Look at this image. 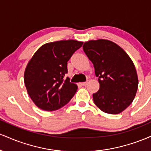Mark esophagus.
<instances>
[{
  "instance_id": "1",
  "label": "esophagus",
  "mask_w": 151,
  "mask_h": 151,
  "mask_svg": "<svg viewBox=\"0 0 151 151\" xmlns=\"http://www.w3.org/2000/svg\"><path fill=\"white\" fill-rule=\"evenodd\" d=\"M81 86H86L87 84V82H82V83H79Z\"/></svg>"
}]
</instances>
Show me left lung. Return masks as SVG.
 Segmentation results:
<instances>
[{"label":"left lung","instance_id":"1","mask_svg":"<svg viewBox=\"0 0 151 151\" xmlns=\"http://www.w3.org/2000/svg\"><path fill=\"white\" fill-rule=\"evenodd\" d=\"M83 50L93 63L100 87L93 94L94 104L102 111L120 114L132 103L138 79L134 64L121 47L108 40H89Z\"/></svg>","mask_w":151,"mask_h":151}]
</instances>
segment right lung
<instances>
[{"label":"right lung","mask_w":151,"mask_h":151,"mask_svg":"<svg viewBox=\"0 0 151 151\" xmlns=\"http://www.w3.org/2000/svg\"><path fill=\"white\" fill-rule=\"evenodd\" d=\"M82 42L68 40L43 45L26 67L24 82L29 96L38 108L55 111L70 101L77 90V84L64 79L67 62Z\"/></svg>","instance_id":"right-lung-1"}]
</instances>
